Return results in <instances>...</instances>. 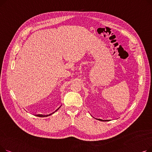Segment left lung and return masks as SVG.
Masks as SVG:
<instances>
[{"instance_id": "obj_1", "label": "left lung", "mask_w": 152, "mask_h": 152, "mask_svg": "<svg viewBox=\"0 0 152 152\" xmlns=\"http://www.w3.org/2000/svg\"><path fill=\"white\" fill-rule=\"evenodd\" d=\"M96 119H98V120H99V121H110V119H106V120H103V119H97V118H95Z\"/></svg>"}]
</instances>
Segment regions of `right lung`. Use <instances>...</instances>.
Instances as JSON below:
<instances>
[{
    "label": "right lung",
    "instance_id": "1",
    "mask_svg": "<svg viewBox=\"0 0 152 152\" xmlns=\"http://www.w3.org/2000/svg\"><path fill=\"white\" fill-rule=\"evenodd\" d=\"M61 105L55 111H54L53 112H52V113H50V114H49V115H41V114H37V115H35V116H39V117H47V116H50V115H52V114H53L55 112H56V111H57L60 107H61Z\"/></svg>",
    "mask_w": 152,
    "mask_h": 152
}]
</instances>
